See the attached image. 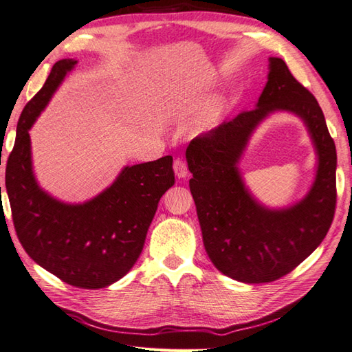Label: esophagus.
Listing matches in <instances>:
<instances>
[{
    "label": "esophagus",
    "mask_w": 352,
    "mask_h": 352,
    "mask_svg": "<svg viewBox=\"0 0 352 352\" xmlns=\"http://www.w3.org/2000/svg\"><path fill=\"white\" fill-rule=\"evenodd\" d=\"M174 170L178 178H186L188 175V168H187L186 160H183L182 157H177L174 160Z\"/></svg>",
    "instance_id": "1"
}]
</instances>
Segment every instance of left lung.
<instances>
[{
    "mask_svg": "<svg viewBox=\"0 0 352 352\" xmlns=\"http://www.w3.org/2000/svg\"><path fill=\"white\" fill-rule=\"evenodd\" d=\"M275 111L305 122L319 155L310 193L293 207L269 210L245 188L237 162L256 124ZM186 159L206 254L236 281H276L299 266L326 238L336 208V147L317 99L281 58L269 59L267 83L256 108L190 141Z\"/></svg>",
    "mask_w": 352,
    "mask_h": 352,
    "instance_id": "8db88e82",
    "label": "left lung"
}]
</instances>
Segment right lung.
I'll return each instance as SVG.
<instances>
[{"label": "right lung", "mask_w": 352, "mask_h": 352, "mask_svg": "<svg viewBox=\"0 0 352 352\" xmlns=\"http://www.w3.org/2000/svg\"><path fill=\"white\" fill-rule=\"evenodd\" d=\"M77 60L53 65L25 105L6 166V188L22 247L41 267L78 288L119 281L137 262L160 197L174 186L173 156L126 166L116 182L85 204H64L40 188L32 173L30 129Z\"/></svg>", "instance_id": "right-lung-1"}]
</instances>
